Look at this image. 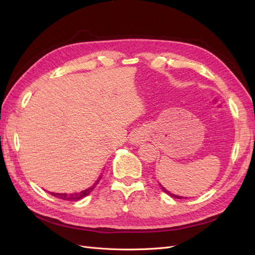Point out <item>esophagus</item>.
<instances>
[{"label": "esophagus", "mask_w": 255, "mask_h": 255, "mask_svg": "<svg viewBox=\"0 0 255 255\" xmlns=\"http://www.w3.org/2000/svg\"><path fill=\"white\" fill-rule=\"evenodd\" d=\"M144 138H145L144 132H143V130L139 129V130H136V132H134L132 137H130V140H132V143L138 144V143H140L141 141H143Z\"/></svg>", "instance_id": "34e87169"}]
</instances>
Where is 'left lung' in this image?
<instances>
[{"label":"left lung","mask_w":255,"mask_h":255,"mask_svg":"<svg viewBox=\"0 0 255 255\" xmlns=\"http://www.w3.org/2000/svg\"><path fill=\"white\" fill-rule=\"evenodd\" d=\"M160 187H161V189H163L165 192H166V194H168L169 196H171V197H173V198H175V199H183V197H180V196H176V195H173V194H171V192H169L168 190H166L163 186H161V185H160Z\"/></svg>","instance_id":"8db88e82"}]
</instances>
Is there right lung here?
Instances as JSON below:
<instances>
[{
    "label": "right lung",
    "instance_id": "right-lung-1",
    "mask_svg": "<svg viewBox=\"0 0 255 255\" xmlns=\"http://www.w3.org/2000/svg\"><path fill=\"white\" fill-rule=\"evenodd\" d=\"M101 179H102V176L100 175L98 181H97L94 185H92L91 187L87 188L86 190H83V191H81V192H74V194H69V195H68V194H55V192H51V195L54 196V197L58 198V199L66 200V201H78V200H81V199H83L84 197L88 196V195L90 194V192L96 188L98 183L100 182V180H101Z\"/></svg>",
    "mask_w": 255,
    "mask_h": 255
}]
</instances>
